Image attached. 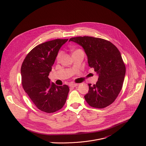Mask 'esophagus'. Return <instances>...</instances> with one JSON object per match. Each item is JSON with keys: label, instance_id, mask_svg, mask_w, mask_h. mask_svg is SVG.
Returning <instances> with one entry per match:
<instances>
[{"label": "esophagus", "instance_id": "34e87169", "mask_svg": "<svg viewBox=\"0 0 146 146\" xmlns=\"http://www.w3.org/2000/svg\"><path fill=\"white\" fill-rule=\"evenodd\" d=\"M69 87H70L74 88V87H75L77 86H78V84H76V83H70V84H69Z\"/></svg>", "mask_w": 146, "mask_h": 146}]
</instances>
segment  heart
<instances>
[{
    "instance_id": "heart-1",
    "label": "heart",
    "mask_w": 146,
    "mask_h": 146,
    "mask_svg": "<svg viewBox=\"0 0 146 146\" xmlns=\"http://www.w3.org/2000/svg\"><path fill=\"white\" fill-rule=\"evenodd\" d=\"M62 56V52H59L58 54V55H57V57H56V59L57 60H59L60 57Z\"/></svg>"
}]
</instances>
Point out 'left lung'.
I'll list each match as a JSON object with an SVG mask.
<instances>
[{
    "label": "left lung",
    "mask_w": 146,
    "mask_h": 146,
    "mask_svg": "<svg viewBox=\"0 0 146 146\" xmlns=\"http://www.w3.org/2000/svg\"><path fill=\"white\" fill-rule=\"evenodd\" d=\"M81 46L88 59L89 66L98 75L96 84L89 86L84 96L88 105L98 109L105 108L115 100L120 92L126 68L118 48L110 41L100 38L84 36L69 39Z\"/></svg>",
    "instance_id": "1"
}]
</instances>
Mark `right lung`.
Listing matches in <instances>:
<instances>
[{
	"label": "right lung",
	"instance_id": "1",
	"mask_svg": "<svg viewBox=\"0 0 146 146\" xmlns=\"http://www.w3.org/2000/svg\"><path fill=\"white\" fill-rule=\"evenodd\" d=\"M68 39H55L40 44L25 57L21 69L22 85L35 105L51 113L63 108L69 87L58 86L48 78L60 47Z\"/></svg>",
	"mask_w": 146,
	"mask_h": 146
}]
</instances>
